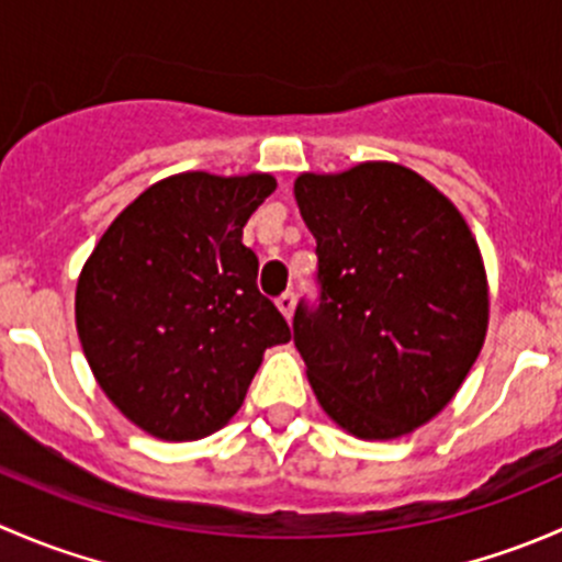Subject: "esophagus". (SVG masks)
I'll use <instances>...</instances> for the list:
<instances>
[{"mask_svg":"<svg viewBox=\"0 0 562 562\" xmlns=\"http://www.w3.org/2000/svg\"><path fill=\"white\" fill-rule=\"evenodd\" d=\"M293 307H296V296H293L291 291H288V293H282V296L277 299V310H280V313L285 315V321H291V315H293Z\"/></svg>","mask_w":562,"mask_h":562,"instance_id":"1","label":"esophagus"}]
</instances>
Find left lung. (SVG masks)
I'll return each instance as SVG.
<instances>
[{
    "label": "left lung",
    "instance_id": "8db88e82",
    "mask_svg": "<svg viewBox=\"0 0 562 562\" xmlns=\"http://www.w3.org/2000/svg\"><path fill=\"white\" fill-rule=\"evenodd\" d=\"M293 195L317 241L321 307L299 304L293 317L310 386L353 438L411 435L454 400L484 345L479 241L454 203L400 162L299 173Z\"/></svg>",
    "mask_w": 562,
    "mask_h": 562
}]
</instances>
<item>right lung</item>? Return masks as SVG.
Returning <instances> with one entry per match:
<instances>
[{
	"label": "right lung",
	"instance_id": "add662e5",
	"mask_svg": "<svg viewBox=\"0 0 562 562\" xmlns=\"http://www.w3.org/2000/svg\"><path fill=\"white\" fill-rule=\"evenodd\" d=\"M271 173H173L108 225L76 285V328L94 381L160 440L217 432L245 402L266 348L291 339L241 245Z\"/></svg>",
	"mask_w": 562,
	"mask_h": 562
}]
</instances>
